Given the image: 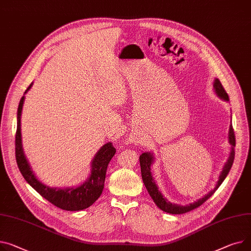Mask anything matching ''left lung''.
Returning a JSON list of instances; mask_svg holds the SVG:
<instances>
[{
    "label": "left lung",
    "mask_w": 251,
    "mask_h": 251,
    "mask_svg": "<svg viewBox=\"0 0 251 251\" xmlns=\"http://www.w3.org/2000/svg\"><path fill=\"white\" fill-rule=\"evenodd\" d=\"M214 90L219 98L225 100V101H229V97L228 94L226 93L225 89L223 88L221 81L218 78H215L214 80ZM229 143L232 145V150L230 152L229 158L226 161L223 171L219 176V180L217 181V185L214 188V190H212L210 193H208L207 195H205L203 198L199 199L198 201L187 205V206H179V205H176V204H172L171 202H169L168 200H166L162 194L160 193V191L158 190L156 183L151 176V172H150V168H151V164L154 160V157L152 155V153L150 152H144L140 155L139 157V161H140V166H141V176H142V179L144 185L150 195V197L152 198V200L154 201V203L156 204V206L161 209L162 211L166 212V213H170V214H183V213H188L198 207L201 206L202 204H204L207 200L217 191L220 187L221 183L223 182V180L225 179V177L227 176V175L229 174L230 170H231V166L233 164V161H234V155H235V151H234V146H235V134H234V130H233L232 124L230 125L229 128Z\"/></svg>",
    "instance_id": "8db88e82"
}]
</instances>
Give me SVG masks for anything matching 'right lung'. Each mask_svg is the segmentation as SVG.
<instances>
[{
	"label": "right lung",
	"mask_w": 251,
	"mask_h": 251,
	"mask_svg": "<svg viewBox=\"0 0 251 251\" xmlns=\"http://www.w3.org/2000/svg\"><path fill=\"white\" fill-rule=\"evenodd\" d=\"M32 87V83L25 91V94ZM25 97L20 100L17 113V131L15 137L16 160L18 168L29 185L39 193L52 205L65 211H80L92 206L101 196L106 178L108 164L116 153V149L111 142L100 148L92 161V170L89 178L76 188L54 189L42 183L31 170V166L24 154L21 139V114Z\"/></svg>",
	"instance_id": "right-lung-1"
}]
</instances>
